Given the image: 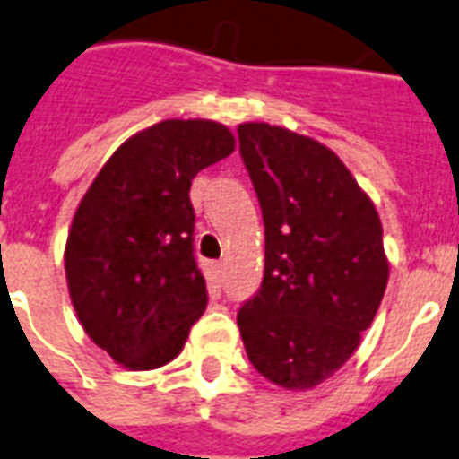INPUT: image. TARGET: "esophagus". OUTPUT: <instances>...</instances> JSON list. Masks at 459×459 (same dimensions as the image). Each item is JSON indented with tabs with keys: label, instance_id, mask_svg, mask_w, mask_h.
<instances>
[{
	"label": "esophagus",
	"instance_id": "esophagus-1",
	"mask_svg": "<svg viewBox=\"0 0 459 459\" xmlns=\"http://www.w3.org/2000/svg\"><path fill=\"white\" fill-rule=\"evenodd\" d=\"M225 268H227L225 261L215 263V273H218V278H222V275H225Z\"/></svg>",
	"mask_w": 459,
	"mask_h": 459
}]
</instances>
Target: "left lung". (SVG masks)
Returning <instances> with one entry per match:
<instances>
[{"mask_svg":"<svg viewBox=\"0 0 459 459\" xmlns=\"http://www.w3.org/2000/svg\"><path fill=\"white\" fill-rule=\"evenodd\" d=\"M261 204V290L237 314L248 361L270 383L311 390L354 354L388 285L376 205L335 152L265 122L239 124Z\"/></svg>","mask_w":459,"mask_h":459,"instance_id":"obj_1","label":"left lung"}]
</instances>
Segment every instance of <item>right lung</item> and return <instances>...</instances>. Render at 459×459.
<instances>
[{"mask_svg": "<svg viewBox=\"0 0 459 459\" xmlns=\"http://www.w3.org/2000/svg\"><path fill=\"white\" fill-rule=\"evenodd\" d=\"M232 151L225 124L165 119L124 141L81 198L64 248L71 304L117 364H169L205 311L189 189Z\"/></svg>", "mask_w": 459, "mask_h": 459, "instance_id": "right-lung-1", "label": "right lung"}]
</instances>
